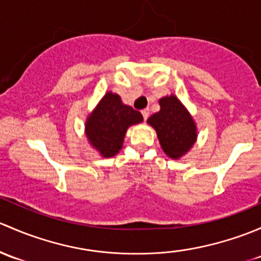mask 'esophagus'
I'll use <instances>...</instances> for the list:
<instances>
[{"label": "esophagus", "mask_w": 261, "mask_h": 261, "mask_svg": "<svg viewBox=\"0 0 261 261\" xmlns=\"http://www.w3.org/2000/svg\"><path fill=\"white\" fill-rule=\"evenodd\" d=\"M142 115H143V119H144V120L148 119V117H149V109H143V111H142Z\"/></svg>", "instance_id": "1"}]
</instances>
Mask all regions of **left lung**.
I'll use <instances>...</instances> for the list:
<instances>
[{"instance_id":"left-lung-1","label":"left lung","mask_w":261,"mask_h":261,"mask_svg":"<svg viewBox=\"0 0 261 261\" xmlns=\"http://www.w3.org/2000/svg\"><path fill=\"white\" fill-rule=\"evenodd\" d=\"M160 106L161 111L150 115L147 122L157 132L166 154L177 160L195 143L197 137L195 123L174 95L161 99Z\"/></svg>"}]
</instances>
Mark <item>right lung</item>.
Listing matches in <instances>:
<instances>
[{"mask_svg":"<svg viewBox=\"0 0 261 261\" xmlns=\"http://www.w3.org/2000/svg\"><path fill=\"white\" fill-rule=\"evenodd\" d=\"M142 120L141 113L124 106L119 95L108 93L88 118V139L104 157H113L122 148L128 127Z\"/></svg>","mask_w":261,"mask_h":261,"instance_id":"obj_1","label":"right lung"}]
</instances>
